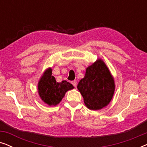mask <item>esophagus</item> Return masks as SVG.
I'll return each instance as SVG.
<instances>
[{"label":"esophagus","instance_id":"obj_1","mask_svg":"<svg viewBox=\"0 0 147 147\" xmlns=\"http://www.w3.org/2000/svg\"><path fill=\"white\" fill-rule=\"evenodd\" d=\"M71 84H73V86H74V87H76V86H77V82H76V81L71 82Z\"/></svg>","mask_w":147,"mask_h":147}]
</instances>
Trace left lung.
Here are the masks:
<instances>
[{
	"label": "left lung",
	"instance_id": "obj_1",
	"mask_svg": "<svg viewBox=\"0 0 147 147\" xmlns=\"http://www.w3.org/2000/svg\"><path fill=\"white\" fill-rule=\"evenodd\" d=\"M85 105L90 110L105 107L113 97L115 84L111 73L102 59L87 67L84 78L78 84Z\"/></svg>",
	"mask_w": 147,
	"mask_h": 147
}]
</instances>
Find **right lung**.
Instances as JSON below:
<instances>
[{"label": "right lung", "mask_w": 147, "mask_h": 147, "mask_svg": "<svg viewBox=\"0 0 147 147\" xmlns=\"http://www.w3.org/2000/svg\"><path fill=\"white\" fill-rule=\"evenodd\" d=\"M72 84L63 80L57 82L52 76L51 68L44 72L38 83V92L41 100L49 106H56L61 101L68 90L74 89Z\"/></svg>", "instance_id": "obj_1"}]
</instances>
